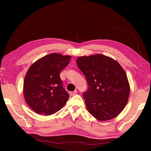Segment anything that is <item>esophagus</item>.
Segmentation results:
<instances>
[{
  "mask_svg": "<svg viewBox=\"0 0 151 151\" xmlns=\"http://www.w3.org/2000/svg\"><path fill=\"white\" fill-rule=\"evenodd\" d=\"M76 93H77V91H73V92H70V93H69V94H70V96L75 95V94H76Z\"/></svg>",
  "mask_w": 151,
  "mask_h": 151,
  "instance_id": "esophagus-1",
  "label": "esophagus"
}]
</instances>
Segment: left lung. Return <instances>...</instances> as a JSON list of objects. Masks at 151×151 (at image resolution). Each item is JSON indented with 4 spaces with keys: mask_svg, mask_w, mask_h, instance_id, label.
Returning a JSON list of instances; mask_svg holds the SVG:
<instances>
[{
    "mask_svg": "<svg viewBox=\"0 0 151 151\" xmlns=\"http://www.w3.org/2000/svg\"><path fill=\"white\" fill-rule=\"evenodd\" d=\"M76 63L88 83L83 93L88 111L101 121L115 118L127 104L130 85L116 60L103 55L78 57Z\"/></svg>",
    "mask_w": 151,
    "mask_h": 151,
    "instance_id": "1",
    "label": "left lung"
}]
</instances>
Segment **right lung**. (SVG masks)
I'll use <instances>...</instances> for the list:
<instances>
[{
  "label": "right lung",
  "mask_w": 151,
  "mask_h": 151,
  "mask_svg": "<svg viewBox=\"0 0 151 151\" xmlns=\"http://www.w3.org/2000/svg\"><path fill=\"white\" fill-rule=\"evenodd\" d=\"M70 58L71 56L50 53L30 66L24 77L23 93L32 111L48 116L66 103L69 94L63 88L60 74L70 63Z\"/></svg>",
  "instance_id": "obj_1"
}]
</instances>
